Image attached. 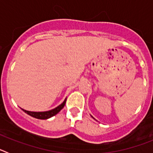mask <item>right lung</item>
Returning <instances> with one entry per match:
<instances>
[{
	"instance_id": "right-lung-1",
	"label": "right lung",
	"mask_w": 153,
	"mask_h": 153,
	"mask_svg": "<svg viewBox=\"0 0 153 153\" xmlns=\"http://www.w3.org/2000/svg\"><path fill=\"white\" fill-rule=\"evenodd\" d=\"M66 100L67 99H65V100L63 101V102L62 104H60V106H58L57 107H56L55 109H52V110H49V111L46 112H30L27 111V110H25V109H23L26 113H27L28 115L31 116V117H34V118L39 119V120H47V119H49L51 117H53L56 114H57L64 107L65 103H66Z\"/></svg>"
}]
</instances>
